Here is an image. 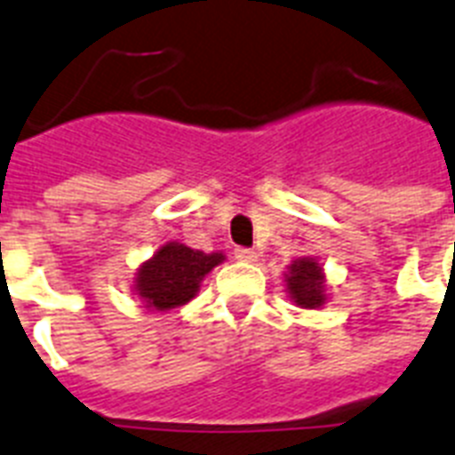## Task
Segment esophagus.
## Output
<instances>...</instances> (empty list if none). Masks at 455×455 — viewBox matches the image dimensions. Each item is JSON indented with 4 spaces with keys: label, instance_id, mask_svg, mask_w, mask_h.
Masks as SVG:
<instances>
[{
    "label": "esophagus",
    "instance_id": "1",
    "mask_svg": "<svg viewBox=\"0 0 455 455\" xmlns=\"http://www.w3.org/2000/svg\"><path fill=\"white\" fill-rule=\"evenodd\" d=\"M234 254H235V259L240 261H257V252H254L252 247H235Z\"/></svg>",
    "mask_w": 455,
    "mask_h": 455
}]
</instances>
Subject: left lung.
I'll return each mask as SVG.
<instances>
[{"instance_id":"obj_1","label":"left lung","mask_w":455,"mask_h":455,"mask_svg":"<svg viewBox=\"0 0 455 455\" xmlns=\"http://www.w3.org/2000/svg\"><path fill=\"white\" fill-rule=\"evenodd\" d=\"M287 290L301 308H315L324 301L323 268L308 257L294 261L287 275Z\"/></svg>"}]
</instances>
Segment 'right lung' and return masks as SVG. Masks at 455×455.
Instances as JSON below:
<instances>
[{
	"label": "right lung",
	"instance_id": "add662e5",
	"mask_svg": "<svg viewBox=\"0 0 455 455\" xmlns=\"http://www.w3.org/2000/svg\"><path fill=\"white\" fill-rule=\"evenodd\" d=\"M221 259L224 257L220 252L205 254L180 243H168L140 268V297L158 311L187 304L198 291L205 273L212 271Z\"/></svg>",
	"mask_w": 455,
	"mask_h": 455
}]
</instances>
